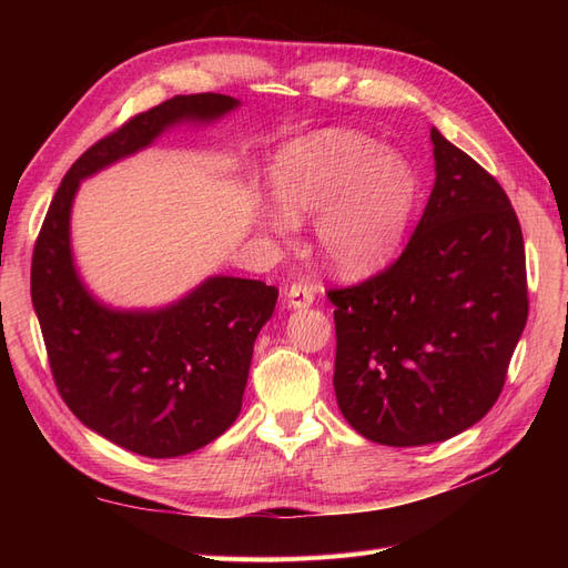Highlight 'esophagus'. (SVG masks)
I'll use <instances>...</instances> for the list:
<instances>
[{
  "mask_svg": "<svg viewBox=\"0 0 568 568\" xmlns=\"http://www.w3.org/2000/svg\"><path fill=\"white\" fill-rule=\"evenodd\" d=\"M315 296H317V286L307 284V282H296V284H291L286 291V307L288 311H301V307L313 305Z\"/></svg>",
  "mask_w": 568,
  "mask_h": 568,
  "instance_id": "34e87169",
  "label": "esophagus"
}]
</instances>
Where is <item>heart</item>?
Wrapping results in <instances>:
<instances>
[{
  "mask_svg": "<svg viewBox=\"0 0 568 568\" xmlns=\"http://www.w3.org/2000/svg\"><path fill=\"white\" fill-rule=\"evenodd\" d=\"M263 227L284 236L291 220H313L320 261L363 277L400 251L419 199V178L400 153L355 130H322L286 144L272 165Z\"/></svg>",
  "mask_w": 568,
  "mask_h": 568,
  "instance_id": "b5f03b06",
  "label": "heart"
}]
</instances>
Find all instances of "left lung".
Listing matches in <instances>:
<instances>
[{
  "label": "left lung",
  "instance_id": "8db88e82",
  "mask_svg": "<svg viewBox=\"0 0 568 568\" xmlns=\"http://www.w3.org/2000/svg\"><path fill=\"white\" fill-rule=\"evenodd\" d=\"M432 144L436 182L398 261L326 294L341 415L393 448L484 419L528 317L524 236L505 189L436 128Z\"/></svg>",
  "mask_w": 568,
  "mask_h": 568
}]
</instances>
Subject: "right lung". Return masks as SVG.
<instances>
[{
    "instance_id": "right-lung-1",
    "label": "right lung",
    "mask_w": 568,
    "mask_h": 568,
    "mask_svg": "<svg viewBox=\"0 0 568 568\" xmlns=\"http://www.w3.org/2000/svg\"><path fill=\"white\" fill-rule=\"evenodd\" d=\"M239 109L227 94H180L134 115L68 170L32 251L30 294L51 374L73 415L142 457H180L222 436L242 412L253 343L280 291L257 280H203L180 301L120 311L84 286L71 246L80 182L182 123Z\"/></svg>"
}]
</instances>
